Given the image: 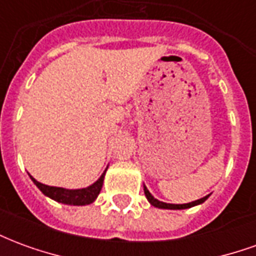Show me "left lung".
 <instances>
[{
	"mask_svg": "<svg viewBox=\"0 0 256 256\" xmlns=\"http://www.w3.org/2000/svg\"><path fill=\"white\" fill-rule=\"evenodd\" d=\"M144 193L146 198H148V202H150L154 207H158V208H164V210H185V208H190V207H194V206H198V204L204 203L207 198H208L210 194L207 196H204V198H198V200H194V202H190V203H185V204H170V203H164V202H160V200H158L155 198L150 192L146 189V186L144 185Z\"/></svg>",
	"mask_w": 256,
	"mask_h": 256,
	"instance_id": "8db88e82",
	"label": "left lung"
}]
</instances>
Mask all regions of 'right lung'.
<instances>
[{"mask_svg": "<svg viewBox=\"0 0 256 256\" xmlns=\"http://www.w3.org/2000/svg\"><path fill=\"white\" fill-rule=\"evenodd\" d=\"M106 172L101 174V177L94 184H92L88 188L82 189H66L58 188V186H49V185H45V184L38 182L36 178H32L31 176L30 178L31 181L36 185V188L40 189L45 196L50 198L54 202L68 204V206H86V204L93 203L98 196V193L102 188Z\"/></svg>", "mask_w": 256, "mask_h": 256, "instance_id": "add662e5", "label": "right lung"}]
</instances>
